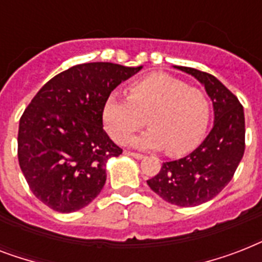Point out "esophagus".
<instances>
[{"label":"esophagus","mask_w":262,"mask_h":262,"mask_svg":"<svg viewBox=\"0 0 262 262\" xmlns=\"http://www.w3.org/2000/svg\"><path fill=\"white\" fill-rule=\"evenodd\" d=\"M127 156H132V158H135V159H143L144 155L143 154H137V152H133V151H126L125 152Z\"/></svg>","instance_id":"esophagus-1"}]
</instances>
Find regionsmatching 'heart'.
I'll return each instance as SVG.
<instances>
[{
	"mask_svg": "<svg viewBox=\"0 0 262 262\" xmlns=\"http://www.w3.org/2000/svg\"><path fill=\"white\" fill-rule=\"evenodd\" d=\"M126 92L127 99L110 95L103 106V123L115 143L127 141L145 118L149 130L132 140L135 147L182 155L199 144L211 111L204 91L167 73H152Z\"/></svg>",
	"mask_w": 262,
	"mask_h": 262,
	"instance_id": "b5f03b06",
	"label": "heart"
}]
</instances>
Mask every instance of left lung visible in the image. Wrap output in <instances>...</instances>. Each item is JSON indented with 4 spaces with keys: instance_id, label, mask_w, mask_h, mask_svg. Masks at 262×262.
I'll return each instance as SVG.
<instances>
[{
    "instance_id": "obj_1",
    "label": "left lung",
    "mask_w": 262,
    "mask_h": 262,
    "mask_svg": "<svg viewBox=\"0 0 262 262\" xmlns=\"http://www.w3.org/2000/svg\"><path fill=\"white\" fill-rule=\"evenodd\" d=\"M177 68L204 84L213 103L215 122L199 148L162 164L147 183L167 203L195 207L219 194L235 174L245 152V114L238 98L215 76L194 68Z\"/></svg>"
}]
</instances>
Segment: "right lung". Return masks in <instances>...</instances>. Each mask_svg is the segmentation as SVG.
Segmentation results:
<instances>
[{
	"label": "right lung",
	"instance_id": "right-lung-1",
	"mask_svg": "<svg viewBox=\"0 0 262 262\" xmlns=\"http://www.w3.org/2000/svg\"><path fill=\"white\" fill-rule=\"evenodd\" d=\"M141 69L80 63L49 80L18 123V164L38 200L57 212L79 211L106 183V162L122 149L103 129V106Z\"/></svg>",
	"mask_w": 262,
	"mask_h": 262
}]
</instances>
